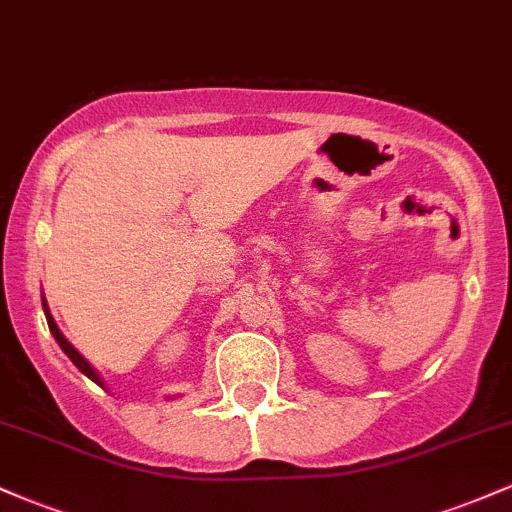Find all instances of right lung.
<instances>
[{
	"instance_id": "right-lung-1",
	"label": "right lung",
	"mask_w": 512,
	"mask_h": 512,
	"mask_svg": "<svg viewBox=\"0 0 512 512\" xmlns=\"http://www.w3.org/2000/svg\"><path fill=\"white\" fill-rule=\"evenodd\" d=\"M43 310H45V317H48V327H50L52 337H55V339H57V344L62 346V351H64V354H67L69 358H72V363H74L76 368L81 370V373L88 375V378H91L93 383H98V385H101V378H98V375H96V370H93L91 366H88V361H86V358L81 356L79 351H76L74 346L67 342V339H64V334L60 332V327H57V325H55V320H52V315H50V310H48V303H45V298H43Z\"/></svg>"
}]
</instances>
